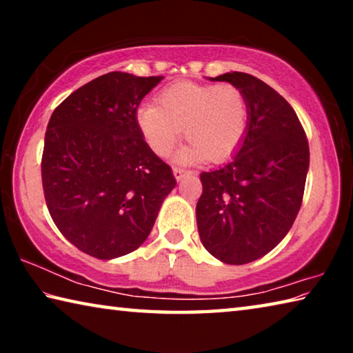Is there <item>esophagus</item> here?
<instances>
[{
	"label": "esophagus",
	"mask_w": 353,
	"mask_h": 353,
	"mask_svg": "<svg viewBox=\"0 0 353 353\" xmlns=\"http://www.w3.org/2000/svg\"><path fill=\"white\" fill-rule=\"evenodd\" d=\"M172 172H174V177L177 179V181H182L183 177H187V176L191 174V171L182 170V168H174V170H172Z\"/></svg>",
	"instance_id": "esophagus-1"
}]
</instances>
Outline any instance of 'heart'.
Segmentation results:
<instances>
[{
	"instance_id": "1",
	"label": "heart",
	"mask_w": 353,
	"mask_h": 353,
	"mask_svg": "<svg viewBox=\"0 0 353 353\" xmlns=\"http://www.w3.org/2000/svg\"><path fill=\"white\" fill-rule=\"evenodd\" d=\"M157 104H143L137 124L151 151L165 157L183 135L181 162H219L241 146L249 124V103L234 83L177 82L160 93Z\"/></svg>"
}]
</instances>
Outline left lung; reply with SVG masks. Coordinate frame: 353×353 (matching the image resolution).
<instances>
[{
	"mask_svg": "<svg viewBox=\"0 0 353 353\" xmlns=\"http://www.w3.org/2000/svg\"><path fill=\"white\" fill-rule=\"evenodd\" d=\"M212 81L241 88L249 124L229 162L201 172L196 221L214 259L246 265L271 252L294 223L305 190L308 140L288 101L259 77L232 71Z\"/></svg>",
	"mask_w": 353,
	"mask_h": 353,
	"instance_id": "8db88e82",
	"label": "left lung"
}]
</instances>
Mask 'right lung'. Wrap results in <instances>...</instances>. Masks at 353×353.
<instances>
[{"label": "right lung", "instance_id": "right-lung-1", "mask_svg": "<svg viewBox=\"0 0 353 353\" xmlns=\"http://www.w3.org/2000/svg\"><path fill=\"white\" fill-rule=\"evenodd\" d=\"M163 76L112 71L56 107L41 155L48 210L67 240L99 260L139 249L176 187L137 124L141 99Z\"/></svg>", "mask_w": 353, "mask_h": 353}]
</instances>
